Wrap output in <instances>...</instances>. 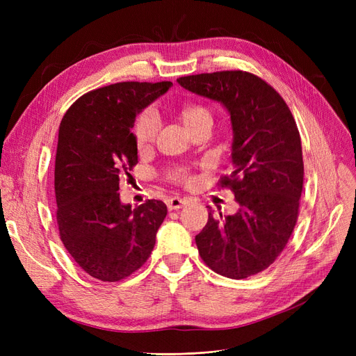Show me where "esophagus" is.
Wrapping results in <instances>:
<instances>
[{
	"mask_svg": "<svg viewBox=\"0 0 356 356\" xmlns=\"http://www.w3.org/2000/svg\"><path fill=\"white\" fill-rule=\"evenodd\" d=\"M187 203L186 199H181V197H170L168 200V209L172 211V209H179L184 207V204Z\"/></svg>",
	"mask_w": 356,
	"mask_h": 356,
	"instance_id": "34e87169",
	"label": "esophagus"
}]
</instances>
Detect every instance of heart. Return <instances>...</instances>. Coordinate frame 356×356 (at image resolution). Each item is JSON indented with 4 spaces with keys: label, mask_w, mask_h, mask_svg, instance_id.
<instances>
[{
    "label": "heart",
    "mask_w": 356,
    "mask_h": 356,
    "mask_svg": "<svg viewBox=\"0 0 356 356\" xmlns=\"http://www.w3.org/2000/svg\"><path fill=\"white\" fill-rule=\"evenodd\" d=\"M177 115L179 120L186 124V127L191 132L197 124H200L203 120H211V111L208 106L199 102L186 101L181 102L177 106ZM134 139L135 144L139 149H145L154 143L157 135V120L153 115V113L144 111L136 117L134 123ZM170 179L184 186H191L195 182V178L191 177L190 170L187 168H174L169 172Z\"/></svg>",
    "instance_id": "heart-1"
}]
</instances>
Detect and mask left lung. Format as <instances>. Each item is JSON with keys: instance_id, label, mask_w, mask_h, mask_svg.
Here are the masks:
<instances>
[{"instance_id": "1", "label": "left lung", "mask_w": 356, "mask_h": 356, "mask_svg": "<svg viewBox=\"0 0 356 356\" xmlns=\"http://www.w3.org/2000/svg\"><path fill=\"white\" fill-rule=\"evenodd\" d=\"M177 81L221 102L233 126V170L218 186L233 191L241 209L224 218L209 212L196 236L199 254L222 276H254L281 255L298 218L305 165L296 120L282 96L251 72H204Z\"/></svg>"}]
</instances>
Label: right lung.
<instances>
[{"label":"right lung","mask_w":356,"mask_h":356,"mask_svg":"<svg viewBox=\"0 0 356 356\" xmlns=\"http://www.w3.org/2000/svg\"><path fill=\"white\" fill-rule=\"evenodd\" d=\"M172 83L122 81L75 101L59 126L55 160L56 221L63 246L83 270L117 282L141 268L168 208L120 202L118 184L138 163L132 127L138 113Z\"/></svg>","instance_id":"1"}]
</instances>
